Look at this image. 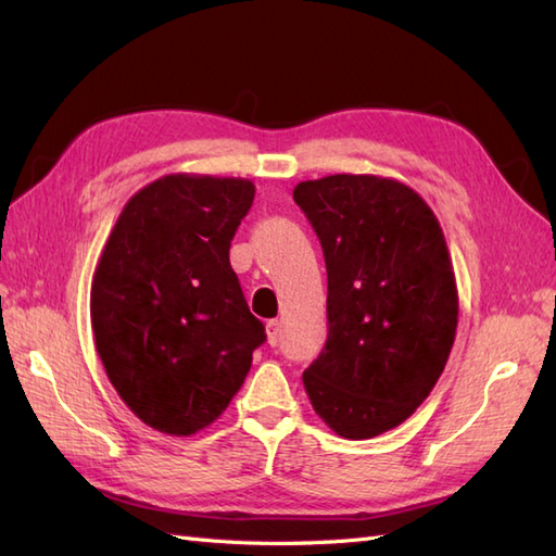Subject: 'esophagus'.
<instances>
[{"label": "esophagus", "mask_w": 556, "mask_h": 556, "mask_svg": "<svg viewBox=\"0 0 556 556\" xmlns=\"http://www.w3.org/2000/svg\"><path fill=\"white\" fill-rule=\"evenodd\" d=\"M265 332H267V344L269 346H277L279 344V337H281V323L279 320H269L265 325Z\"/></svg>", "instance_id": "obj_1"}]
</instances>
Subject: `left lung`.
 Returning a JSON list of instances; mask_svg holds the SVG:
<instances>
[{
	"instance_id": "1",
	"label": "left lung",
	"mask_w": 556,
	"mask_h": 556,
	"mask_svg": "<svg viewBox=\"0 0 556 556\" xmlns=\"http://www.w3.org/2000/svg\"><path fill=\"white\" fill-rule=\"evenodd\" d=\"M327 265V344L303 387L329 428L370 440L413 416L440 380L458 325L452 257L430 205L396 179L301 181Z\"/></svg>"
}]
</instances>
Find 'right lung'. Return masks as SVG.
<instances>
[{"instance_id": "add662e5", "label": "right lung", "mask_w": 556, "mask_h": 556, "mask_svg": "<svg viewBox=\"0 0 556 556\" xmlns=\"http://www.w3.org/2000/svg\"><path fill=\"white\" fill-rule=\"evenodd\" d=\"M253 198L248 179L167 174L128 200L104 243L96 346L124 404L164 434L215 422L267 339L229 263Z\"/></svg>"}]
</instances>
